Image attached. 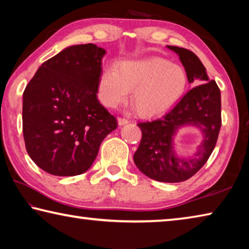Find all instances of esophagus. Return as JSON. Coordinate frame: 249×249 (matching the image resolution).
Here are the masks:
<instances>
[{
    "instance_id": "esophagus-1",
    "label": "esophagus",
    "mask_w": 249,
    "mask_h": 249,
    "mask_svg": "<svg viewBox=\"0 0 249 249\" xmlns=\"http://www.w3.org/2000/svg\"><path fill=\"white\" fill-rule=\"evenodd\" d=\"M117 122H119V125H121V126H123L125 124L129 123V121L127 119H124V117H119V120H117Z\"/></svg>"
}]
</instances>
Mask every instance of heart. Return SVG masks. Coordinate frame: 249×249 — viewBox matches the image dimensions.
Returning a JSON list of instances; mask_svg holds the SVG:
<instances>
[{"label": "heart", "instance_id": "1", "mask_svg": "<svg viewBox=\"0 0 249 249\" xmlns=\"http://www.w3.org/2000/svg\"><path fill=\"white\" fill-rule=\"evenodd\" d=\"M188 75L182 67L159 57L121 62L119 69H105L100 75L98 96L104 107L115 108L133 89L132 100L138 112L151 116L165 112L182 98Z\"/></svg>", "mask_w": 249, "mask_h": 249}]
</instances>
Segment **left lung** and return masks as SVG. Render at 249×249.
Listing matches in <instances>:
<instances>
[{"label": "left lung", "instance_id": "obj_1", "mask_svg": "<svg viewBox=\"0 0 249 249\" xmlns=\"http://www.w3.org/2000/svg\"><path fill=\"white\" fill-rule=\"evenodd\" d=\"M167 47L179 56L189 83L201 84L187 92L166 114L138 123L142 141L134 154V162L148 178L175 183L195 176L212 154L222 124L221 92L216 82L209 79L205 67L196 53L176 46ZM185 125L200 129L204 135L191 158H182L174 150L173 137Z\"/></svg>", "mask_w": 249, "mask_h": 249}]
</instances>
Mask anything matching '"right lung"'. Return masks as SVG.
<instances>
[{"label":"right lung","instance_id":"add662e5","mask_svg":"<svg viewBox=\"0 0 249 249\" xmlns=\"http://www.w3.org/2000/svg\"><path fill=\"white\" fill-rule=\"evenodd\" d=\"M105 53L94 44L67 47L45 61L25 88V146L50 175L89 170L101 142L117 127L96 95Z\"/></svg>","mask_w":249,"mask_h":249}]
</instances>
